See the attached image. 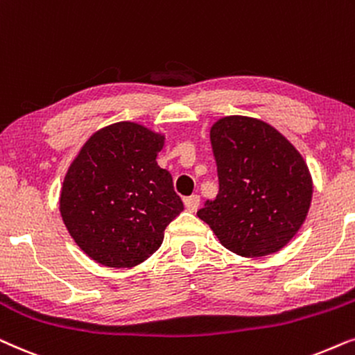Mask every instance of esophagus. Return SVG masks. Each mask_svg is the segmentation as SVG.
<instances>
[{
  "mask_svg": "<svg viewBox=\"0 0 355 355\" xmlns=\"http://www.w3.org/2000/svg\"><path fill=\"white\" fill-rule=\"evenodd\" d=\"M200 196L198 195H193V196H188L185 198V207L190 212H196L198 207H200Z\"/></svg>",
  "mask_w": 355,
  "mask_h": 355,
  "instance_id": "esophagus-1",
  "label": "esophagus"
}]
</instances>
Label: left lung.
Listing matches in <instances>:
<instances>
[{"instance_id": "obj_1", "label": "left lung", "mask_w": 355, "mask_h": 355, "mask_svg": "<svg viewBox=\"0 0 355 355\" xmlns=\"http://www.w3.org/2000/svg\"><path fill=\"white\" fill-rule=\"evenodd\" d=\"M219 193L198 217L245 258L279 252L309 214L313 183L304 157L258 118L224 116L211 126Z\"/></svg>"}]
</instances>
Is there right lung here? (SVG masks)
Listing matches in <instances>:
<instances>
[{
	"instance_id": "obj_1",
	"label": "right lung",
	"mask_w": 355,
	"mask_h": 355,
	"mask_svg": "<svg viewBox=\"0 0 355 355\" xmlns=\"http://www.w3.org/2000/svg\"><path fill=\"white\" fill-rule=\"evenodd\" d=\"M165 136L133 121L113 123L86 141L64 175L60 212L94 261L133 268L162 245L183 211L172 175L157 165Z\"/></svg>"
}]
</instances>
